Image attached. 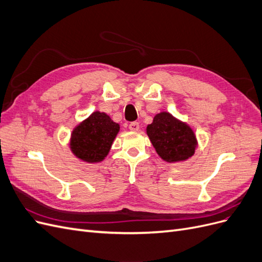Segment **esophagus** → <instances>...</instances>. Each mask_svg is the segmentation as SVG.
<instances>
[{"label":"esophagus","instance_id":"34e87169","mask_svg":"<svg viewBox=\"0 0 262 262\" xmlns=\"http://www.w3.org/2000/svg\"><path fill=\"white\" fill-rule=\"evenodd\" d=\"M129 129H130L131 131H139V129H140L139 122H137V121L131 122V123L129 124Z\"/></svg>","mask_w":262,"mask_h":262}]
</instances>
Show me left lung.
<instances>
[{"label": "left lung", "instance_id": "8db88e82", "mask_svg": "<svg viewBox=\"0 0 262 262\" xmlns=\"http://www.w3.org/2000/svg\"><path fill=\"white\" fill-rule=\"evenodd\" d=\"M146 133L157 154L166 162H181L194 154L196 140L193 131L168 113L156 115L153 123L147 125Z\"/></svg>", "mask_w": 262, "mask_h": 262}]
</instances>
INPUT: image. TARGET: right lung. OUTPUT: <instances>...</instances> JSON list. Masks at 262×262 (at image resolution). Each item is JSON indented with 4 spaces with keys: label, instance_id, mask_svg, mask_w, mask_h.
Wrapping results in <instances>:
<instances>
[{
    "label": "right lung",
    "instance_id": "right-lung-1",
    "mask_svg": "<svg viewBox=\"0 0 262 262\" xmlns=\"http://www.w3.org/2000/svg\"><path fill=\"white\" fill-rule=\"evenodd\" d=\"M119 129V124L106 114L94 113L73 130L71 149L85 162H101L107 156Z\"/></svg>",
    "mask_w": 262,
    "mask_h": 262
}]
</instances>
